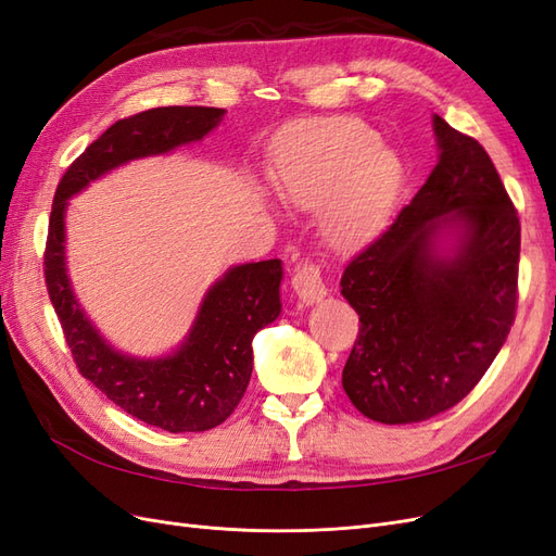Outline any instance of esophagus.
<instances>
[{"mask_svg": "<svg viewBox=\"0 0 556 556\" xmlns=\"http://www.w3.org/2000/svg\"><path fill=\"white\" fill-rule=\"evenodd\" d=\"M292 288L296 294L306 301V304H313V301L323 299L327 294L323 271L313 260L299 262V266L292 271Z\"/></svg>", "mask_w": 556, "mask_h": 556, "instance_id": "34e87169", "label": "esophagus"}]
</instances>
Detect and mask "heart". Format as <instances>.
Returning a JSON list of instances; mask_svg holds the SVG:
<instances>
[{
	"instance_id": "b5f03b06",
	"label": "heart",
	"mask_w": 556,
	"mask_h": 556,
	"mask_svg": "<svg viewBox=\"0 0 556 556\" xmlns=\"http://www.w3.org/2000/svg\"><path fill=\"white\" fill-rule=\"evenodd\" d=\"M401 164L359 121H329L292 131L278 150V188L306 208L323 206L333 241L374 233L392 208Z\"/></svg>"
}]
</instances>
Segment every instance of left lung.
I'll return each mask as SVG.
<instances>
[{"label": "left lung", "instance_id": "1", "mask_svg": "<svg viewBox=\"0 0 556 556\" xmlns=\"http://www.w3.org/2000/svg\"><path fill=\"white\" fill-rule=\"evenodd\" d=\"M441 160L378 239L345 264L341 294L359 315L343 368L352 406L382 425L425 422L473 390L517 313L519 217L486 150L433 117ZM459 222L443 263L432 233Z\"/></svg>", "mask_w": 556, "mask_h": 556}]
</instances>
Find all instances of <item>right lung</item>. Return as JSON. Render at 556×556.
I'll return each instance as SVG.
<instances>
[{
	"mask_svg": "<svg viewBox=\"0 0 556 556\" xmlns=\"http://www.w3.org/2000/svg\"><path fill=\"white\" fill-rule=\"evenodd\" d=\"M223 115L211 106H162L113 123L64 172L48 220L46 290L78 374L131 417L172 433L208 431L239 406L252 376V339L280 315V260L231 268L206 294L176 355L137 362L99 339L76 306L64 268V204L115 166L204 139Z\"/></svg>",
	"mask_w": 556,
	"mask_h": 556,
	"instance_id": "right-lung-1",
	"label": "right lung"
}]
</instances>
